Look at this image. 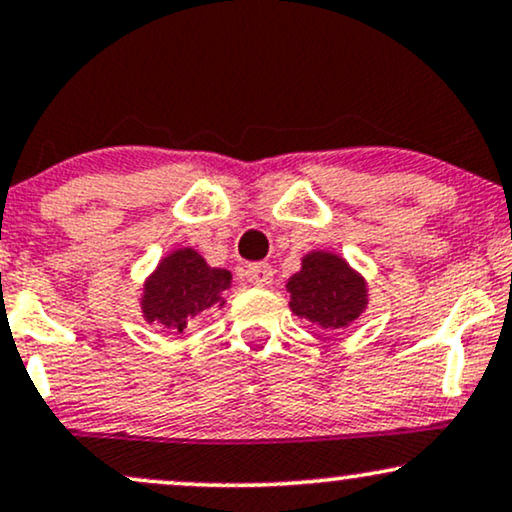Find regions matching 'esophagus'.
Here are the masks:
<instances>
[{
  "instance_id": "esophagus-1",
  "label": "esophagus",
  "mask_w": 512,
  "mask_h": 512,
  "mask_svg": "<svg viewBox=\"0 0 512 512\" xmlns=\"http://www.w3.org/2000/svg\"><path fill=\"white\" fill-rule=\"evenodd\" d=\"M245 279H248L252 286H269L274 279L272 264H267V262L248 264V267H245Z\"/></svg>"
}]
</instances>
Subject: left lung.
Instances as JSON below:
<instances>
[{
  "instance_id": "obj_1",
  "label": "left lung",
  "mask_w": 512,
  "mask_h": 512,
  "mask_svg": "<svg viewBox=\"0 0 512 512\" xmlns=\"http://www.w3.org/2000/svg\"><path fill=\"white\" fill-rule=\"evenodd\" d=\"M291 310L326 331L346 329L367 307V283L334 252H310L286 283Z\"/></svg>"
}]
</instances>
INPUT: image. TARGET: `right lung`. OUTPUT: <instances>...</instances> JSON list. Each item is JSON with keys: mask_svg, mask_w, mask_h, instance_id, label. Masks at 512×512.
<instances>
[{"mask_svg": "<svg viewBox=\"0 0 512 512\" xmlns=\"http://www.w3.org/2000/svg\"><path fill=\"white\" fill-rule=\"evenodd\" d=\"M231 288V272L207 267L193 248H181L164 257L155 274L145 281L140 305L150 324L183 331L190 319L224 305V291Z\"/></svg>", "mask_w": 512, "mask_h": 512, "instance_id": "obj_1", "label": "right lung"}]
</instances>
